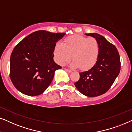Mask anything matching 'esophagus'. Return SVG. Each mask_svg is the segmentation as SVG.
Returning a JSON list of instances; mask_svg holds the SVG:
<instances>
[{
  "label": "esophagus",
  "mask_w": 132,
  "mask_h": 132,
  "mask_svg": "<svg viewBox=\"0 0 132 132\" xmlns=\"http://www.w3.org/2000/svg\"><path fill=\"white\" fill-rule=\"evenodd\" d=\"M64 70H65V71H66V72H67L68 73H71V72H72V71H71V70H69V69H64Z\"/></svg>",
  "instance_id": "34e87169"
}]
</instances>
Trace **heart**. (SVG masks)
Masks as SVG:
<instances>
[{"mask_svg": "<svg viewBox=\"0 0 132 132\" xmlns=\"http://www.w3.org/2000/svg\"><path fill=\"white\" fill-rule=\"evenodd\" d=\"M100 52L99 44L95 38L80 36H72L64 40V44L57 43L54 51V58L58 64L63 65L73 61L72 68L87 70L92 68L98 60Z\"/></svg>", "mask_w": 132, "mask_h": 132, "instance_id": "obj_1", "label": "heart"}]
</instances>
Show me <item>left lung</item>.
Returning a JSON list of instances; mask_svg holds the SVG:
<instances>
[{"label":"left lung","mask_w":132,"mask_h":132,"mask_svg":"<svg viewBox=\"0 0 132 132\" xmlns=\"http://www.w3.org/2000/svg\"><path fill=\"white\" fill-rule=\"evenodd\" d=\"M85 35L97 40L99 55L92 68L80 73V79L74 84L84 95L94 97L106 93L113 84L120 72V57L117 48L101 35L97 33Z\"/></svg>","instance_id":"left-lung-1"}]
</instances>
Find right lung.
I'll return each instance as SVG.
<instances>
[{
  "mask_svg": "<svg viewBox=\"0 0 132 132\" xmlns=\"http://www.w3.org/2000/svg\"><path fill=\"white\" fill-rule=\"evenodd\" d=\"M65 33L40 30L24 38L12 52L10 78L21 93L28 96L43 94L61 67L54 62L56 43Z\"/></svg>",
  "mask_w": 132,
  "mask_h": 132,
  "instance_id": "obj_1",
  "label": "right lung"
}]
</instances>
